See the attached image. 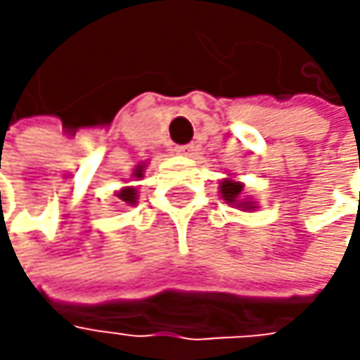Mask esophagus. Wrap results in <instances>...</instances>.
Wrapping results in <instances>:
<instances>
[{"mask_svg": "<svg viewBox=\"0 0 360 360\" xmlns=\"http://www.w3.org/2000/svg\"><path fill=\"white\" fill-rule=\"evenodd\" d=\"M176 153L179 155H186V158H192L196 153V146L194 144H186V146H176Z\"/></svg>", "mask_w": 360, "mask_h": 360, "instance_id": "1", "label": "esophagus"}]
</instances>
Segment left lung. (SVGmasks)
Instances as JSON below:
<instances>
[{
    "label": "left lung",
    "mask_w": 360,
    "mask_h": 360,
    "mask_svg": "<svg viewBox=\"0 0 360 360\" xmlns=\"http://www.w3.org/2000/svg\"><path fill=\"white\" fill-rule=\"evenodd\" d=\"M220 194H222V198H224L229 205L242 207V210H255L252 200L242 198V194H244V184L235 181V179H224V181L220 184Z\"/></svg>",
    "instance_id": "8db88e82"
}]
</instances>
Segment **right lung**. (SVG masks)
<instances>
[{"instance_id":"right-lung-1","label":"right lung","mask_w":360,"mask_h":360,"mask_svg":"<svg viewBox=\"0 0 360 360\" xmlns=\"http://www.w3.org/2000/svg\"><path fill=\"white\" fill-rule=\"evenodd\" d=\"M144 174V164L142 166H138L136 170H134V176L136 179H140ZM122 202H127V205H136V198H138V194H136V188L134 186H127V188H122V190H118V194H116Z\"/></svg>"}]
</instances>
